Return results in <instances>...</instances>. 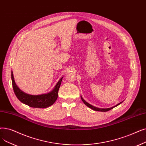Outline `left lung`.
I'll return each instance as SVG.
<instances>
[{
	"label": "left lung",
	"instance_id": "left-lung-1",
	"mask_svg": "<svg viewBox=\"0 0 146 146\" xmlns=\"http://www.w3.org/2000/svg\"><path fill=\"white\" fill-rule=\"evenodd\" d=\"M80 98H81V99H82V101H83V102L84 103V104H85L86 106H87L88 107H90V109H92L93 110H95V111H109V110H111V109H113L114 107H115L117 106L118 105L120 104H121L122 103H123V101H122V102L119 103V104H116V106H113V107H110V108L102 109V108H98V107H95V106H92L91 104H89L88 103H87V102H86V101H85V100H84V99L83 98H82V96H80Z\"/></svg>",
	"mask_w": 146,
	"mask_h": 146
}]
</instances>
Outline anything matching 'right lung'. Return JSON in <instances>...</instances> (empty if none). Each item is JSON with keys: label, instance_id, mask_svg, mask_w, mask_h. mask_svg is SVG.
<instances>
[{"label": "right lung", "instance_id": "obj_1", "mask_svg": "<svg viewBox=\"0 0 146 146\" xmlns=\"http://www.w3.org/2000/svg\"><path fill=\"white\" fill-rule=\"evenodd\" d=\"M62 78L63 77H62L57 82V84L55 85L52 91L46 94L34 96V95L25 93L18 88L15 84L13 72L12 71L11 72L12 87H13L16 97L21 103L31 107H35V108H46V107L52 105L55 102L58 98V92Z\"/></svg>", "mask_w": 146, "mask_h": 146}]
</instances>
